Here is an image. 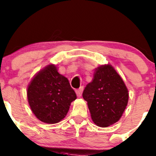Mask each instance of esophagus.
<instances>
[{
	"mask_svg": "<svg viewBox=\"0 0 156 156\" xmlns=\"http://www.w3.org/2000/svg\"><path fill=\"white\" fill-rule=\"evenodd\" d=\"M83 87H80L79 89H78V90H75V92H76L77 96H78V98H80L82 95V92H83Z\"/></svg>",
	"mask_w": 156,
	"mask_h": 156,
	"instance_id": "1",
	"label": "esophagus"
}]
</instances>
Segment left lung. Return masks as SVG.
<instances>
[{
	"label": "left lung",
	"instance_id": "1",
	"mask_svg": "<svg viewBox=\"0 0 156 156\" xmlns=\"http://www.w3.org/2000/svg\"><path fill=\"white\" fill-rule=\"evenodd\" d=\"M92 121L107 127L119 121L127 106L129 93L124 81L110 64L95 69L92 81L83 92Z\"/></svg>",
	"mask_w": 156,
	"mask_h": 156
}]
</instances>
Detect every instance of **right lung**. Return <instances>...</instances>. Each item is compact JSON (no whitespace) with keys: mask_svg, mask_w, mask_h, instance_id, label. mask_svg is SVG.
<instances>
[{"mask_svg":"<svg viewBox=\"0 0 156 156\" xmlns=\"http://www.w3.org/2000/svg\"><path fill=\"white\" fill-rule=\"evenodd\" d=\"M77 98L69 80L49 64L34 75L27 87V99L37 119L56 124L64 119L71 103Z\"/></svg>","mask_w":156,"mask_h":156,"instance_id":"1","label":"right lung"}]
</instances>
